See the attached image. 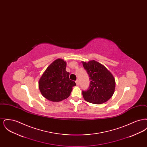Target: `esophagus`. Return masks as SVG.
<instances>
[{
    "label": "esophagus",
    "instance_id": "obj_1",
    "mask_svg": "<svg viewBox=\"0 0 147 147\" xmlns=\"http://www.w3.org/2000/svg\"><path fill=\"white\" fill-rule=\"evenodd\" d=\"M76 84H77V85H79V80L77 79V80L76 81Z\"/></svg>",
    "mask_w": 147,
    "mask_h": 147
}]
</instances>
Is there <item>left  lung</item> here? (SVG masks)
<instances>
[{
  "instance_id": "obj_1",
  "label": "left lung",
  "mask_w": 147,
  "mask_h": 147,
  "mask_svg": "<svg viewBox=\"0 0 147 147\" xmlns=\"http://www.w3.org/2000/svg\"><path fill=\"white\" fill-rule=\"evenodd\" d=\"M82 63L90 80L88 90L82 91L85 100L94 104L106 102L112 97L115 91L114 77L104 65L94 60Z\"/></svg>"
}]
</instances>
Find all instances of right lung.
Wrapping results in <instances>:
<instances>
[{
	"label": "right lung",
	"mask_w": 147,
	"mask_h": 147,
	"mask_svg": "<svg viewBox=\"0 0 147 147\" xmlns=\"http://www.w3.org/2000/svg\"><path fill=\"white\" fill-rule=\"evenodd\" d=\"M67 63L57 59L51 63L39 80L38 87L42 95L53 102L68 98L72 88L76 85L69 79V73L65 70Z\"/></svg>",
	"instance_id": "right-lung-1"
}]
</instances>
